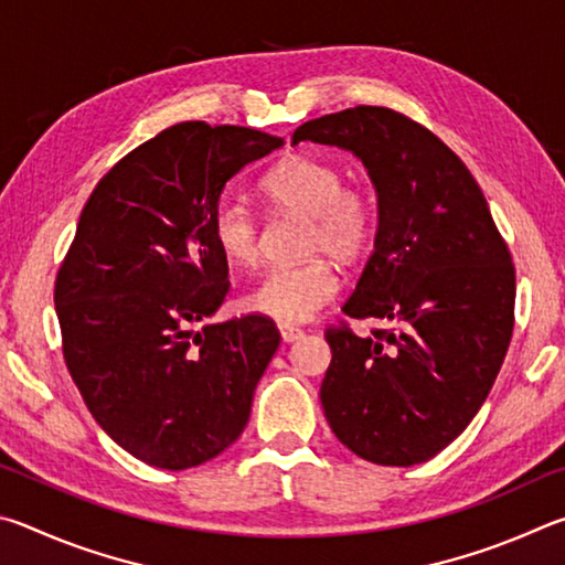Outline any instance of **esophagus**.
I'll use <instances>...</instances> for the list:
<instances>
[{
	"instance_id": "34e87169",
	"label": "esophagus",
	"mask_w": 565,
	"mask_h": 565,
	"mask_svg": "<svg viewBox=\"0 0 565 565\" xmlns=\"http://www.w3.org/2000/svg\"><path fill=\"white\" fill-rule=\"evenodd\" d=\"M302 330L300 328H292V324H280V338H282V342H295V340H300L302 338Z\"/></svg>"
}]
</instances>
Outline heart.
<instances>
[{"label": "heart", "instance_id": "b5f03b06", "mask_svg": "<svg viewBox=\"0 0 565 565\" xmlns=\"http://www.w3.org/2000/svg\"><path fill=\"white\" fill-rule=\"evenodd\" d=\"M263 193L282 211L310 221L305 253H328L352 263L370 250L377 233V205L367 191L344 185V173L322 158L295 156L263 178ZM211 235L227 263L245 267L260 255L257 215L241 198H221L211 215ZM340 292L328 257L275 265L245 295V308L282 324L308 322Z\"/></svg>", "mask_w": 565, "mask_h": 565}]
</instances>
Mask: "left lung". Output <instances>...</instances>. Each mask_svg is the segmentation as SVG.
Segmentation results:
<instances>
[{
  "mask_svg": "<svg viewBox=\"0 0 565 565\" xmlns=\"http://www.w3.org/2000/svg\"><path fill=\"white\" fill-rule=\"evenodd\" d=\"M300 141L352 151L377 191L374 250L342 312L387 330L324 332V417L372 463L429 461L477 417L507 358L516 300L509 247L461 158L404 114L344 108L302 124Z\"/></svg>",
  "mask_w": 565,
  "mask_h": 565,
  "instance_id": "8db88e82",
  "label": "left lung"
}]
</instances>
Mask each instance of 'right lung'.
I'll use <instances>...</instances> for the list:
<instances>
[{"label":"right lung","instance_id":"right-lung-1","mask_svg":"<svg viewBox=\"0 0 565 565\" xmlns=\"http://www.w3.org/2000/svg\"><path fill=\"white\" fill-rule=\"evenodd\" d=\"M282 138L175 124L108 171L54 285L64 360L88 412L131 457L181 471L241 437L280 344L275 322L213 318L231 288L211 235L225 183Z\"/></svg>","mask_w":565,"mask_h":565}]
</instances>
